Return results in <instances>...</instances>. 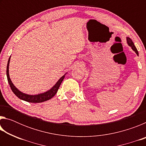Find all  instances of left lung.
I'll return each instance as SVG.
<instances>
[{
	"instance_id": "8db88e82",
	"label": "left lung",
	"mask_w": 146,
	"mask_h": 146,
	"mask_svg": "<svg viewBox=\"0 0 146 146\" xmlns=\"http://www.w3.org/2000/svg\"><path fill=\"white\" fill-rule=\"evenodd\" d=\"M126 40H127V43L128 45H129L130 47H131V49L135 51L136 54H137V55L138 56V52L137 49L136 48L135 44H134V43H133V42L132 41L131 39L129 37H128V36H127Z\"/></svg>"
}]
</instances>
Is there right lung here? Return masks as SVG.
<instances>
[{
    "instance_id": "1",
    "label": "right lung",
    "mask_w": 146,
    "mask_h": 146,
    "mask_svg": "<svg viewBox=\"0 0 146 146\" xmlns=\"http://www.w3.org/2000/svg\"><path fill=\"white\" fill-rule=\"evenodd\" d=\"M10 58L11 56H9V60L8 62V64H7V69H6V75H7V78H8V81L9 86H10V88L11 90L14 93L15 95L17 97L20 99L26 101V102H31V103H40L42 102H45L46 100H48L51 99V98H53L54 96L55 95V94L58 91V90L62 82L64 80V77H65L66 74L62 76V77L59 79V80L56 82V84L54 85L52 88H51L50 90H48L46 92L36 94V95H28V94L23 93L22 91L19 90L14 84L12 82L10 77H9V62H10Z\"/></svg>"
}]
</instances>
